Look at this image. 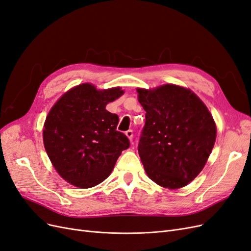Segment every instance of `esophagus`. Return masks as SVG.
<instances>
[{"mask_svg": "<svg viewBox=\"0 0 251 251\" xmlns=\"http://www.w3.org/2000/svg\"><path fill=\"white\" fill-rule=\"evenodd\" d=\"M125 134H126V136L128 137V139L130 140V142H132V137H133V131H132V130H127V131L125 132Z\"/></svg>", "mask_w": 251, "mask_h": 251, "instance_id": "34e87169", "label": "esophagus"}]
</instances>
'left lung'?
I'll use <instances>...</instances> for the list:
<instances>
[{
  "instance_id": "obj_1",
  "label": "left lung",
  "mask_w": 251,
  "mask_h": 251,
  "mask_svg": "<svg viewBox=\"0 0 251 251\" xmlns=\"http://www.w3.org/2000/svg\"><path fill=\"white\" fill-rule=\"evenodd\" d=\"M136 91L146 111L137 147L145 171L160 187L182 188L196 178L213 150V116L189 88L165 84Z\"/></svg>"
}]
</instances>
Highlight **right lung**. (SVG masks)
<instances>
[{
    "mask_svg": "<svg viewBox=\"0 0 251 251\" xmlns=\"http://www.w3.org/2000/svg\"><path fill=\"white\" fill-rule=\"evenodd\" d=\"M124 94L98 91L91 83L71 88L54 104L44 125V145L53 167L69 183L95 187L111 173L128 137L117 130L119 117L106 105Z\"/></svg>",
    "mask_w": 251,
    "mask_h": 251,
    "instance_id": "right-lung-1",
    "label": "right lung"
}]
</instances>
